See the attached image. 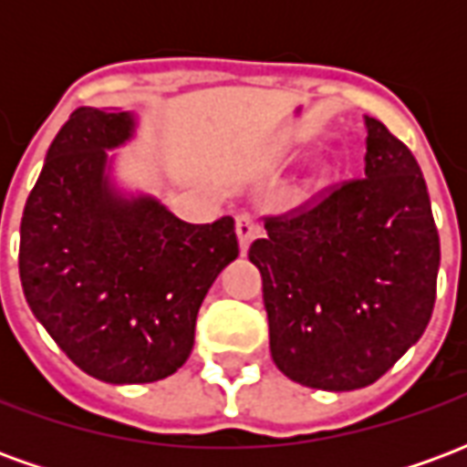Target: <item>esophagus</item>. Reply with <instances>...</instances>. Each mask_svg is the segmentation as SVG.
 <instances>
[{
  "mask_svg": "<svg viewBox=\"0 0 467 467\" xmlns=\"http://www.w3.org/2000/svg\"><path fill=\"white\" fill-rule=\"evenodd\" d=\"M260 233V227L254 223V217L250 213L237 214V240H240V250L247 253V247L253 243L254 237Z\"/></svg>",
  "mask_w": 467,
  "mask_h": 467,
  "instance_id": "esophagus-1",
  "label": "esophagus"
}]
</instances>
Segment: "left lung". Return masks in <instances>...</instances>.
Here are the masks:
<instances>
[{"instance_id":"1","label":"left lung","mask_w":467,"mask_h":467,"mask_svg":"<svg viewBox=\"0 0 467 467\" xmlns=\"http://www.w3.org/2000/svg\"><path fill=\"white\" fill-rule=\"evenodd\" d=\"M365 174L285 214L250 244L263 275L270 352L315 390L370 385L431 323L441 237L412 152L365 117Z\"/></svg>"}]
</instances>
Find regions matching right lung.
Returning a JSON list of instances; mask_svg holds the SVG:
<instances>
[{"mask_svg":"<svg viewBox=\"0 0 467 467\" xmlns=\"http://www.w3.org/2000/svg\"><path fill=\"white\" fill-rule=\"evenodd\" d=\"M127 112L75 109L47 152L19 230V277L39 323L79 370L112 385L182 368L204 295L240 254L234 220L190 224L152 197H117L107 152Z\"/></svg>","mask_w":467,"mask_h":467,"instance_id":"add662e5","label":"right lung"}]
</instances>
